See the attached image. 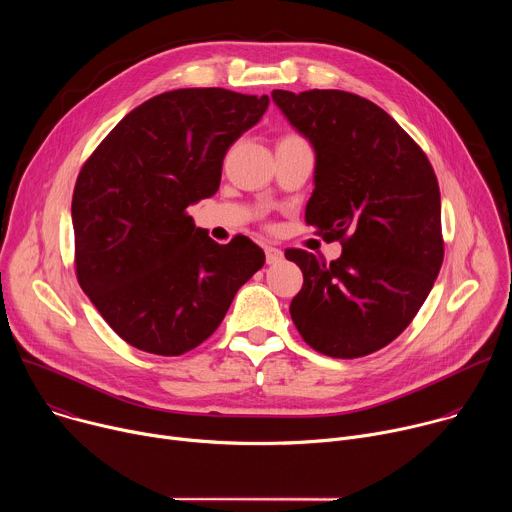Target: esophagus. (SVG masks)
<instances>
[{
    "label": "esophagus",
    "mask_w": 512,
    "mask_h": 512,
    "mask_svg": "<svg viewBox=\"0 0 512 512\" xmlns=\"http://www.w3.org/2000/svg\"><path fill=\"white\" fill-rule=\"evenodd\" d=\"M265 257L269 265H277L283 261V253L277 247H265Z\"/></svg>",
    "instance_id": "obj_1"
}]
</instances>
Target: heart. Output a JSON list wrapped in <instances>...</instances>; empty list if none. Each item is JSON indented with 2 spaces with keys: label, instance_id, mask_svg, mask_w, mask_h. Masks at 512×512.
<instances>
[{
  "label": "heart",
  "instance_id": "1",
  "mask_svg": "<svg viewBox=\"0 0 512 512\" xmlns=\"http://www.w3.org/2000/svg\"><path fill=\"white\" fill-rule=\"evenodd\" d=\"M285 139H289V137H285Z\"/></svg>",
  "mask_w": 512,
  "mask_h": 512
}]
</instances>
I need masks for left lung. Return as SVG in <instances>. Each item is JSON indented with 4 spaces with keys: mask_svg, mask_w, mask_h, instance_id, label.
Returning a JSON list of instances; mask_svg holds the SVG:
<instances>
[{
    "mask_svg": "<svg viewBox=\"0 0 512 512\" xmlns=\"http://www.w3.org/2000/svg\"><path fill=\"white\" fill-rule=\"evenodd\" d=\"M271 99L316 154L306 223L342 243L332 263L285 251L304 273L291 320L326 356H367L411 324L440 273V186L419 145L375 103L320 89Z\"/></svg>",
    "mask_w": 512,
    "mask_h": 512,
    "instance_id": "1",
    "label": "left lung"
}]
</instances>
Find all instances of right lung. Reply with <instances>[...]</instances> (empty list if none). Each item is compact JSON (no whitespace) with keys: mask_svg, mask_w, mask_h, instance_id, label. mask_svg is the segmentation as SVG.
<instances>
[{"mask_svg":"<svg viewBox=\"0 0 512 512\" xmlns=\"http://www.w3.org/2000/svg\"><path fill=\"white\" fill-rule=\"evenodd\" d=\"M269 97L178 89L127 113L83 166L72 194L77 277L131 346L178 356L223 322L265 263L239 235L218 245L186 214L216 194L231 145Z\"/></svg>","mask_w":512,"mask_h":512,"instance_id":"obj_1","label":"right lung"}]
</instances>
